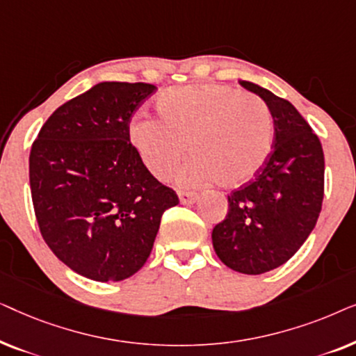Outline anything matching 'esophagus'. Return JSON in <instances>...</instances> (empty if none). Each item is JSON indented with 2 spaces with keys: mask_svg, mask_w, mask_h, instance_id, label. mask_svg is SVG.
Wrapping results in <instances>:
<instances>
[{
  "mask_svg": "<svg viewBox=\"0 0 356 356\" xmlns=\"http://www.w3.org/2000/svg\"><path fill=\"white\" fill-rule=\"evenodd\" d=\"M197 194L196 193H189V191H179V202L181 204H194L197 201Z\"/></svg>",
  "mask_w": 356,
  "mask_h": 356,
  "instance_id": "obj_1",
  "label": "esophagus"
}]
</instances>
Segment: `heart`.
Returning <instances> with one entry per match:
<instances>
[{
	"mask_svg": "<svg viewBox=\"0 0 356 356\" xmlns=\"http://www.w3.org/2000/svg\"><path fill=\"white\" fill-rule=\"evenodd\" d=\"M159 121L131 124L129 139L145 168L159 179L173 175L186 155L193 160L179 181L245 184L264 167L272 145V121L261 102L230 87L204 84L172 89L157 102Z\"/></svg>",
	"mask_w": 356,
	"mask_h": 356,
	"instance_id": "b5f03b06",
	"label": "heart"
}]
</instances>
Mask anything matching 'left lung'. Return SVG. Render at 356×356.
Listing matches in <instances>:
<instances>
[{
	"label": "left lung",
	"mask_w": 356,
	"mask_h": 356,
	"mask_svg": "<svg viewBox=\"0 0 356 356\" xmlns=\"http://www.w3.org/2000/svg\"><path fill=\"white\" fill-rule=\"evenodd\" d=\"M240 84L266 102L274 143L256 178L228 196V212L213 227L212 245L227 267L259 275L285 264L313 232L324 197V152L289 100L250 81Z\"/></svg>",
	"instance_id": "obj_1"
}]
</instances>
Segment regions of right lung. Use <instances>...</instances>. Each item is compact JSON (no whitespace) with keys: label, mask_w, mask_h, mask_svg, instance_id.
<instances>
[{"label":"right lung","mask_w":356,"mask_h":356,"mask_svg":"<svg viewBox=\"0 0 356 356\" xmlns=\"http://www.w3.org/2000/svg\"><path fill=\"white\" fill-rule=\"evenodd\" d=\"M157 87L100 82L42 126L29 157L33 211L61 262L95 282H120L145 264L177 193L145 168L129 123Z\"/></svg>","instance_id":"add662e5"}]
</instances>
